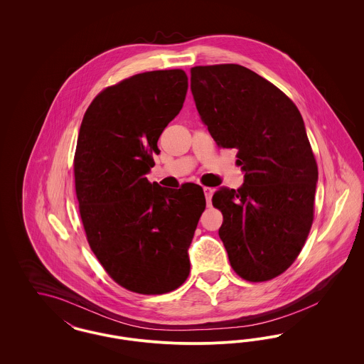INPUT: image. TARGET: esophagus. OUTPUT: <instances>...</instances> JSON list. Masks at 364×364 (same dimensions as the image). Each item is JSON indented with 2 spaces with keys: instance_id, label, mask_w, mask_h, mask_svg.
Returning <instances> with one entry per match:
<instances>
[{
  "instance_id": "esophagus-1",
  "label": "esophagus",
  "mask_w": 364,
  "mask_h": 364,
  "mask_svg": "<svg viewBox=\"0 0 364 364\" xmlns=\"http://www.w3.org/2000/svg\"><path fill=\"white\" fill-rule=\"evenodd\" d=\"M203 192H205V196H206V202H208V205L211 203V196H213V192L214 190L213 188H210V187H203Z\"/></svg>"
}]
</instances>
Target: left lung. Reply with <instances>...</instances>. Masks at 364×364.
I'll list each match as a JSON object with an SVG mask.
<instances>
[{
	"label": "left lung",
	"instance_id": "1",
	"mask_svg": "<svg viewBox=\"0 0 364 364\" xmlns=\"http://www.w3.org/2000/svg\"><path fill=\"white\" fill-rule=\"evenodd\" d=\"M196 109L215 143L237 150L244 183L213 195L218 233L240 277L262 282L284 273L311 229L318 166L296 105L237 64L191 68Z\"/></svg>",
	"mask_w": 364,
	"mask_h": 364
}]
</instances>
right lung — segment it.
I'll return each mask as SVG.
<instances>
[{
	"label": "right lung",
	"mask_w": 364,
	"mask_h": 364,
	"mask_svg": "<svg viewBox=\"0 0 364 364\" xmlns=\"http://www.w3.org/2000/svg\"><path fill=\"white\" fill-rule=\"evenodd\" d=\"M187 90L183 70L134 75L94 98L79 131L73 172L87 242L106 273L136 294L171 292L190 274L203 190L164 188L146 177Z\"/></svg>",
	"instance_id": "1"
}]
</instances>
